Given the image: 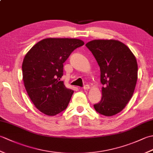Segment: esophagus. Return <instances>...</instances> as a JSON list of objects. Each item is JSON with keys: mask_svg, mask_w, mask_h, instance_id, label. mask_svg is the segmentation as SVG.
<instances>
[{"mask_svg": "<svg viewBox=\"0 0 153 153\" xmlns=\"http://www.w3.org/2000/svg\"><path fill=\"white\" fill-rule=\"evenodd\" d=\"M89 89H90V87L88 85H85V86L83 87V89L84 90H89Z\"/></svg>", "mask_w": 153, "mask_h": 153, "instance_id": "obj_1", "label": "esophagus"}]
</instances>
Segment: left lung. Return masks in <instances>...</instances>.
Instances as JSON below:
<instances>
[{
	"label": "left lung",
	"mask_w": 153,
	"mask_h": 153,
	"mask_svg": "<svg viewBox=\"0 0 153 153\" xmlns=\"http://www.w3.org/2000/svg\"><path fill=\"white\" fill-rule=\"evenodd\" d=\"M85 46L99 64L103 85L101 100L94 108L104 116L116 115L125 108L134 94L138 70L135 56L118 40L95 39Z\"/></svg>",
	"instance_id": "obj_1"
}]
</instances>
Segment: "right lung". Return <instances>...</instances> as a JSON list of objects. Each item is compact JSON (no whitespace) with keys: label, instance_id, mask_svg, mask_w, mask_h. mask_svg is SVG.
I'll list each match as a JSON object with an SVG mask.
<instances>
[{"label":"right lung","instance_id":"add662e5","mask_svg":"<svg viewBox=\"0 0 153 153\" xmlns=\"http://www.w3.org/2000/svg\"><path fill=\"white\" fill-rule=\"evenodd\" d=\"M84 42L78 39L47 38L25 54L22 63L25 88L35 106L47 116H55L67 108L74 91L62 81L63 63Z\"/></svg>","mask_w":153,"mask_h":153}]
</instances>
